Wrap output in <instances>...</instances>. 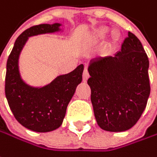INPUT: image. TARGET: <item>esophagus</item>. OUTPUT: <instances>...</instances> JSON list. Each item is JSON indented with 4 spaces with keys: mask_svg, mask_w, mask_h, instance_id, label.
Masks as SVG:
<instances>
[{
    "mask_svg": "<svg viewBox=\"0 0 157 157\" xmlns=\"http://www.w3.org/2000/svg\"><path fill=\"white\" fill-rule=\"evenodd\" d=\"M89 77H90V75H89V73H88L87 67L85 66V67H84V70H83V74H82V79H83L84 82H86V81L89 79Z\"/></svg>",
    "mask_w": 157,
    "mask_h": 157,
    "instance_id": "esophagus-1",
    "label": "esophagus"
}]
</instances>
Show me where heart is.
Wrapping results in <instances>:
<instances>
[{
    "label": "heart",
    "instance_id": "1",
    "mask_svg": "<svg viewBox=\"0 0 157 157\" xmlns=\"http://www.w3.org/2000/svg\"><path fill=\"white\" fill-rule=\"evenodd\" d=\"M109 33V29L107 27H101L94 31L93 35V38L94 41H101L104 39Z\"/></svg>",
    "mask_w": 157,
    "mask_h": 157
}]
</instances>
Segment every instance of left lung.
Masks as SVG:
<instances>
[{"mask_svg": "<svg viewBox=\"0 0 157 157\" xmlns=\"http://www.w3.org/2000/svg\"><path fill=\"white\" fill-rule=\"evenodd\" d=\"M149 61L136 36L128 33L113 56L91 60V101L101 128L123 132L131 128L146 109L150 94Z\"/></svg>", "mask_w": 157, "mask_h": 157, "instance_id": "1", "label": "left lung"}]
</instances>
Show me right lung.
I'll use <instances>...</instances> for the list:
<instances>
[{"label": "right lung", "mask_w": 157, "mask_h": 157, "mask_svg": "<svg viewBox=\"0 0 157 157\" xmlns=\"http://www.w3.org/2000/svg\"><path fill=\"white\" fill-rule=\"evenodd\" d=\"M61 26V23L40 24L26 29L16 39L8 58L5 95L9 106L15 119L32 131L49 132L62 125L68 103L82 80V64L41 87L28 84L21 75L20 55L29 37L63 31Z\"/></svg>", "instance_id": "1"}]
</instances>
